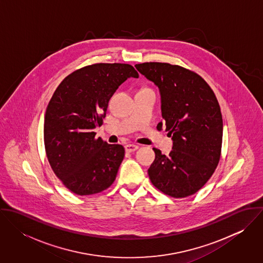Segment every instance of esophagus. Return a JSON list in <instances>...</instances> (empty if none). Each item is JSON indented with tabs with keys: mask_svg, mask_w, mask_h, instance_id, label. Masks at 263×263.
Segmentation results:
<instances>
[{
	"mask_svg": "<svg viewBox=\"0 0 263 263\" xmlns=\"http://www.w3.org/2000/svg\"><path fill=\"white\" fill-rule=\"evenodd\" d=\"M140 147L137 146V145H126L125 146V151L128 152V153H133L135 151L138 150Z\"/></svg>",
	"mask_w": 263,
	"mask_h": 263,
	"instance_id": "1",
	"label": "esophagus"
}]
</instances>
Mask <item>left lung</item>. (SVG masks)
Returning <instances> with one entry per match:
<instances>
[{
	"instance_id": "left-lung-1",
	"label": "left lung",
	"mask_w": 263,
	"mask_h": 263,
	"mask_svg": "<svg viewBox=\"0 0 263 263\" xmlns=\"http://www.w3.org/2000/svg\"><path fill=\"white\" fill-rule=\"evenodd\" d=\"M135 67L158 86L164 125L173 140L169 156L153 148L151 182L175 198L192 195L212 177L221 158L223 118L218 99L200 76L183 67L152 62ZM162 126L160 122L157 128Z\"/></svg>"
}]
</instances>
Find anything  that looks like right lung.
Segmentation results:
<instances>
[{
	"label": "right lung",
	"instance_id": "obj_1",
	"mask_svg": "<svg viewBox=\"0 0 263 263\" xmlns=\"http://www.w3.org/2000/svg\"><path fill=\"white\" fill-rule=\"evenodd\" d=\"M139 78L128 64H94L67 76L55 89L44 117V147L63 184L78 195L109 187L124 157L121 145L96 138L109 99L128 78Z\"/></svg>",
	"mask_w": 263,
	"mask_h": 263
}]
</instances>
